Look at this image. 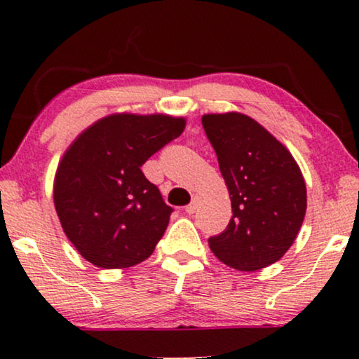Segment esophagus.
Masks as SVG:
<instances>
[{"mask_svg":"<svg viewBox=\"0 0 359 359\" xmlns=\"http://www.w3.org/2000/svg\"><path fill=\"white\" fill-rule=\"evenodd\" d=\"M199 204H201V199L198 198V196H194L193 201H191V204L188 205V208H186V212H188L189 215H191V214H194L196 210L199 209Z\"/></svg>","mask_w":359,"mask_h":359,"instance_id":"1","label":"esophagus"}]
</instances>
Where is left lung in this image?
<instances>
[{
    "instance_id": "8db88e82",
    "label": "left lung",
    "mask_w": 359,
    "mask_h": 359,
    "mask_svg": "<svg viewBox=\"0 0 359 359\" xmlns=\"http://www.w3.org/2000/svg\"><path fill=\"white\" fill-rule=\"evenodd\" d=\"M205 135L232 201V219L209 238L212 253L238 271L276 263L291 248L307 209V191L286 147L252 117L203 116Z\"/></svg>"
}]
</instances>
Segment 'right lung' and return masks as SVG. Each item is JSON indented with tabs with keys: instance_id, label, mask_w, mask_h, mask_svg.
Here are the masks:
<instances>
[{
	"instance_id": "obj_1",
	"label": "right lung",
	"mask_w": 359,
	"mask_h": 359,
	"mask_svg": "<svg viewBox=\"0 0 359 359\" xmlns=\"http://www.w3.org/2000/svg\"><path fill=\"white\" fill-rule=\"evenodd\" d=\"M183 117L112 114L80 134L53 183L63 232L88 262L129 268L154 253L173 208L140 166L184 130Z\"/></svg>"
}]
</instances>
